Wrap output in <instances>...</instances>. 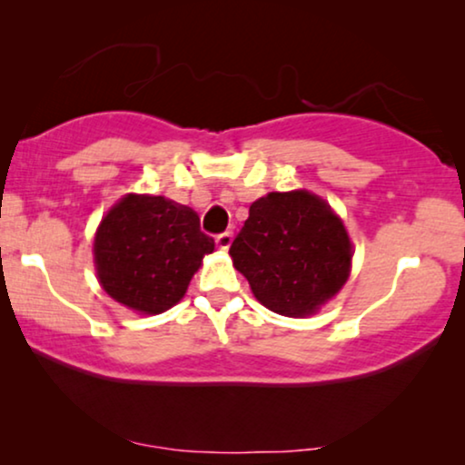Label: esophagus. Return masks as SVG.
Wrapping results in <instances>:
<instances>
[{
    "mask_svg": "<svg viewBox=\"0 0 465 465\" xmlns=\"http://www.w3.org/2000/svg\"><path fill=\"white\" fill-rule=\"evenodd\" d=\"M215 243H218V247L222 252H226L228 247H231V243H232V234L231 232H222V234H218V239H215Z\"/></svg>",
    "mask_w": 465,
    "mask_h": 465,
    "instance_id": "34e87169",
    "label": "esophagus"
}]
</instances>
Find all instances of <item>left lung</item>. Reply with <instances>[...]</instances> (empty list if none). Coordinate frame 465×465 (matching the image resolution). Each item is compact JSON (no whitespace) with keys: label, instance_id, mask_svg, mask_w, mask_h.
<instances>
[{"label":"left lung","instance_id":"obj_1","mask_svg":"<svg viewBox=\"0 0 465 465\" xmlns=\"http://www.w3.org/2000/svg\"><path fill=\"white\" fill-rule=\"evenodd\" d=\"M231 256L266 309L304 317L339 294L353 253L342 220L328 203L294 190L252 203Z\"/></svg>","mask_w":465,"mask_h":465}]
</instances>
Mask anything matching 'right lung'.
Listing matches in <instances>:
<instances>
[{"instance_id":"1","label":"right lung","mask_w":465,"mask_h":465,"mask_svg":"<svg viewBox=\"0 0 465 465\" xmlns=\"http://www.w3.org/2000/svg\"><path fill=\"white\" fill-rule=\"evenodd\" d=\"M213 247L190 207L164 196L126 194L101 220L93 252L107 294L137 313L156 315L182 301Z\"/></svg>"}]
</instances>
